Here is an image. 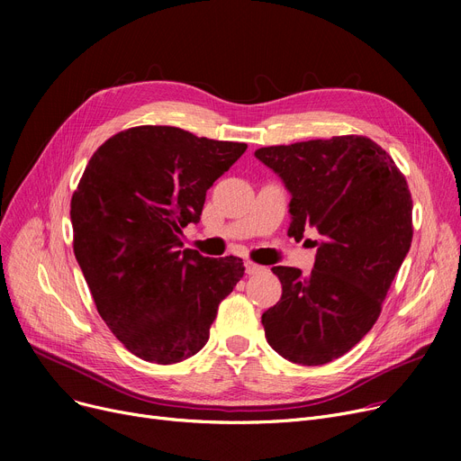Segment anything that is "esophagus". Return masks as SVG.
<instances>
[{
	"instance_id": "obj_1",
	"label": "esophagus",
	"mask_w": 461,
	"mask_h": 461,
	"mask_svg": "<svg viewBox=\"0 0 461 461\" xmlns=\"http://www.w3.org/2000/svg\"><path fill=\"white\" fill-rule=\"evenodd\" d=\"M245 269H247V275H258L259 271H263V267H259V265H256L252 261L245 263Z\"/></svg>"
}]
</instances>
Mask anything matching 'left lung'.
<instances>
[{
	"instance_id": "left-lung-1",
	"label": "left lung",
	"mask_w": 461,
	"mask_h": 461,
	"mask_svg": "<svg viewBox=\"0 0 461 461\" xmlns=\"http://www.w3.org/2000/svg\"><path fill=\"white\" fill-rule=\"evenodd\" d=\"M292 194L287 235L313 228L320 240L310 275L273 267L282 297L261 316L265 338L284 358L320 366L357 346L413 239V200L393 157L366 136H332L256 153Z\"/></svg>"
}]
</instances>
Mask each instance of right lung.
I'll use <instances>...</instances> for the list:
<instances>
[{
  "instance_id": "add662e5",
  "label": "right lung",
  "mask_w": 461,
  "mask_h": 461,
  "mask_svg": "<svg viewBox=\"0 0 461 461\" xmlns=\"http://www.w3.org/2000/svg\"><path fill=\"white\" fill-rule=\"evenodd\" d=\"M245 151L247 143L143 125L106 140L86 166L70 200L75 256L101 318L132 355L174 365L207 344L243 259L181 250V235Z\"/></svg>"
}]
</instances>
